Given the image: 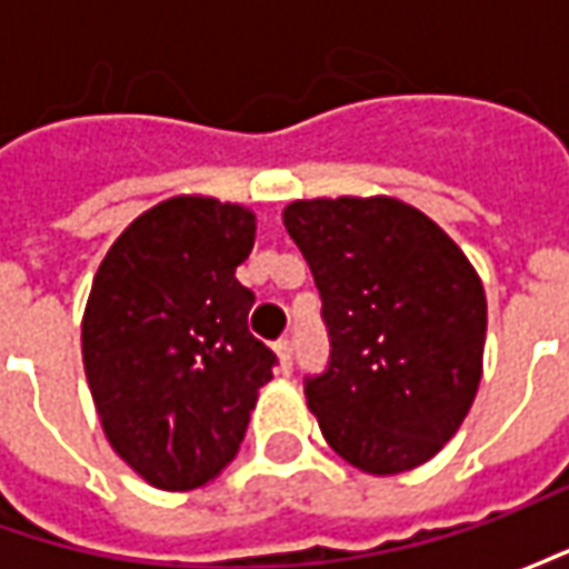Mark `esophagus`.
Returning <instances> with one entry per match:
<instances>
[{
	"mask_svg": "<svg viewBox=\"0 0 569 569\" xmlns=\"http://www.w3.org/2000/svg\"><path fill=\"white\" fill-rule=\"evenodd\" d=\"M274 355H278V361H281V370L284 373H291V363H295V345L288 339H281L274 345Z\"/></svg>",
	"mask_w": 569,
	"mask_h": 569,
	"instance_id": "1",
	"label": "esophagus"
}]
</instances>
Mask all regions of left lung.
I'll return each mask as SVG.
<instances>
[{"mask_svg": "<svg viewBox=\"0 0 569 569\" xmlns=\"http://www.w3.org/2000/svg\"><path fill=\"white\" fill-rule=\"evenodd\" d=\"M281 218L332 341L326 373L303 386L326 443L367 475L425 466L481 382V278L447 230L392 196L297 199Z\"/></svg>", "mask_w": 569, "mask_h": 569, "instance_id": "8db88e82", "label": "left lung"}]
</instances>
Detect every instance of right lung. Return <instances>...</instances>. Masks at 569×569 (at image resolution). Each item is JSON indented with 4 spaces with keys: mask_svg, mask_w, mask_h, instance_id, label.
Returning a JSON list of instances; mask_svg holds the SVG:
<instances>
[{
    "mask_svg": "<svg viewBox=\"0 0 569 569\" xmlns=\"http://www.w3.org/2000/svg\"><path fill=\"white\" fill-rule=\"evenodd\" d=\"M250 208L173 196L139 214L100 262L81 361L113 452L161 491H196L237 456L274 355L247 329L237 266Z\"/></svg>",
    "mask_w": 569,
    "mask_h": 569,
    "instance_id": "add662e5",
    "label": "right lung"
}]
</instances>
